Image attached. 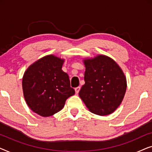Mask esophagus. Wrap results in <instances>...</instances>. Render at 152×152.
<instances>
[{
	"label": "esophagus",
	"mask_w": 152,
	"mask_h": 152,
	"mask_svg": "<svg viewBox=\"0 0 152 152\" xmlns=\"http://www.w3.org/2000/svg\"><path fill=\"white\" fill-rule=\"evenodd\" d=\"M75 93H76V94H78L79 92H80V86L77 87V88H75Z\"/></svg>",
	"instance_id": "esophagus-1"
}]
</instances>
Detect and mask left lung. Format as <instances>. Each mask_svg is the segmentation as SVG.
I'll return each mask as SVG.
<instances>
[{"label":"left lung","instance_id":"8db88e82","mask_svg":"<svg viewBox=\"0 0 152 152\" xmlns=\"http://www.w3.org/2000/svg\"><path fill=\"white\" fill-rule=\"evenodd\" d=\"M85 84L79 95L89 111L98 115L113 113L122 103L126 79L121 68L111 57L99 55L83 60Z\"/></svg>","mask_w":152,"mask_h":152}]
</instances>
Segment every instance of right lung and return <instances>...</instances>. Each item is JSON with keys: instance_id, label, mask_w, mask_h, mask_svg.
I'll return each instance as SVG.
<instances>
[{"instance_id": "1", "label": "right lung", "mask_w": 152, "mask_h": 152, "mask_svg": "<svg viewBox=\"0 0 152 152\" xmlns=\"http://www.w3.org/2000/svg\"><path fill=\"white\" fill-rule=\"evenodd\" d=\"M64 59L53 55L43 57L27 68L22 80L23 96L33 112L49 117L63 109L75 94L69 77L62 70Z\"/></svg>"}]
</instances>
